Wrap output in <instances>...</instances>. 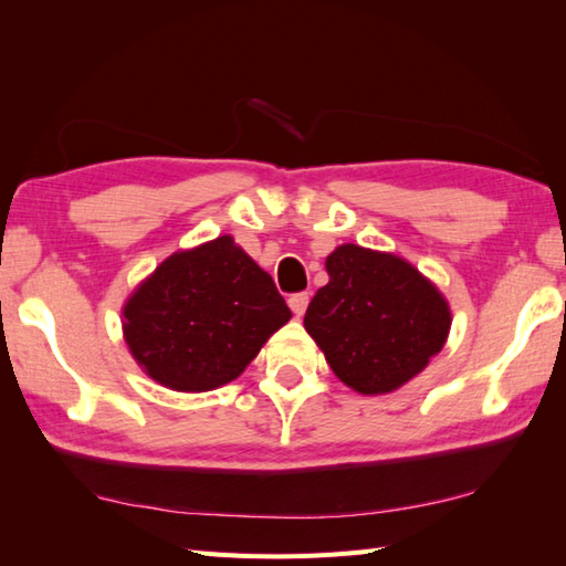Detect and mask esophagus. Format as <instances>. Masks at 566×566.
<instances>
[{
    "label": "esophagus",
    "mask_w": 566,
    "mask_h": 566,
    "mask_svg": "<svg viewBox=\"0 0 566 566\" xmlns=\"http://www.w3.org/2000/svg\"><path fill=\"white\" fill-rule=\"evenodd\" d=\"M306 306H308V294L306 292H298V294L290 296V308L294 311L296 316H304Z\"/></svg>",
    "instance_id": "obj_1"
}]
</instances>
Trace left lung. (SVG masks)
<instances>
[{
	"instance_id": "1",
	"label": "left lung",
	"mask_w": 566,
	"mask_h": 566,
	"mask_svg": "<svg viewBox=\"0 0 566 566\" xmlns=\"http://www.w3.org/2000/svg\"><path fill=\"white\" fill-rule=\"evenodd\" d=\"M326 270L331 280L311 298L304 328L347 387L389 394L442 350L450 306L411 262L345 243Z\"/></svg>"
}]
</instances>
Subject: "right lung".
<instances>
[{
    "instance_id": "add662e5",
    "label": "right lung",
    "mask_w": 566,
    "mask_h": 566,
    "mask_svg": "<svg viewBox=\"0 0 566 566\" xmlns=\"http://www.w3.org/2000/svg\"><path fill=\"white\" fill-rule=\"evenodd\" d=\"M292 318L272 276L219 235L175 252L124 306V338L150 379L175 391H211L240 377Z\"/></svg>"
}]
</instances>
